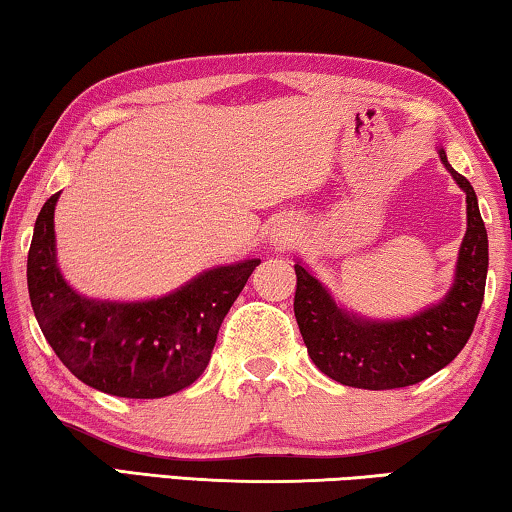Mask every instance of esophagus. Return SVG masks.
Instances as JSON below:
<instances>
[{
	"mask_svg": "<svg viewBox=\"0 0 512 512\" xmlns=\"http://www.w3.org/2000/svg\"><path fill=\"white\" fill-rule=\"evenodd\" d=\"M295 231H298V228L291 226V224L279 226V228H274L272 240H274V244H286V242H291L295 238Z\"/></svg>",
	"mask_w": 512,
	"mask_h": 512,
	"instance_id": "obj_1",
	"label": "esophagus"
}]
</instances>
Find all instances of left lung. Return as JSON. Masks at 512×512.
<instances>
[{"label":"left lung","mask_w":512,"mask_h":512,"mask_svg":"<svg viewBox=\"0 0 512 512\" xmlns=\"http://www.w3.org/2000/svg\"><path fill=\"white\" fill-rule=\"evenodd\" d=\"M439 159L466 194V233L457 254L455 279L439 302L404 318H369L346 309L295 261V321L314 365L332 381L365 390H392L425 381L450 365L469 342L485 295L487 231L471 182Z\"/></svg>","instance_id":"obj_1"}]
</instances>
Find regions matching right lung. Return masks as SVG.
Returning <instances> with one entry per match:
<instances>
[{
	"instance_id": "right-lung-1",
	"label": "right lung",
	"mask_w": 512,
	"mask_h": 512,
	"mask_svg": "<svg viewBox=\"0 0 512 512\" xmlns=\"http://www.w3.org/2000/svg\"><path fill=\"white\" fill-rule=\"evenodd\" d=\"M57 201L53 194L41 207L27 256L29 300L57 358L76 379L115 397L157 399L189 388L261 258L217 265L159 298H87L59 270Z\"/></svg>"
}]
</instances>
